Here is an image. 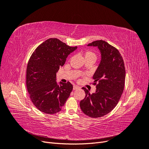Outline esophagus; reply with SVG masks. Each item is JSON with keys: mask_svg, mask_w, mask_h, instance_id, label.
Returning a JSON list of instances; mask_svg holds the SVG:
<instances>
[{"mask_svg": "<svg viewBox=\"0 0 149 149\" xmlns=\"http://www.w3.org/2000/svg\"><path fill=\"white\" fill-rule=\"evenodd\" d=\"M79 86H76V85L73 86V90L78 89H79Z\"/></svg>", "mask_w": 149, "mask_h": 149, "instance_id": "1", "label": "esophagus"}]
</instances>
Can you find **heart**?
I'll return each mask as SVG.
<instances>
[{
	"label": "heart",
	"mask_w": 149,
	"mask_h": 149,
	"mask_svg": "<svg viewBox=\"0 0 149 149\" xmlns=\"http://www.w3.org/2000/svg\"><path fill=\"white\" fill-rule=\"evenodd\" d=\"M84 60L94 59V60H96V56L95 55V53L91 52V51L86 52L84 53Z\"/></svg>",
	"instance_id": "b5f03b06"
}]
</instances>
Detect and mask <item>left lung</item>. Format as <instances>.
Listing matches in <instances>:
<instances>
[{"label": "left lung", "instance_id": "obj_1", "mask_svg": "<svg viewBox=\"0 0 149 149\" xmlns=\"http://www.w3.org/2000/svg\"><path fill=\"white\" fill-rule=\"evenodd\" d=\"M88 46L97 47L101 61L93 75L96 92L91 94L85 88L86 96L80 101L81 109L91 118L107 114L118 103L124 88L125 70L120 53L115 47L104 40H97Z\"/></svg>", "mask_w": 149, "mask_h": 149}]
</instances>
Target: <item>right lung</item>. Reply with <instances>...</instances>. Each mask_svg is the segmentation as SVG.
<instances>
[{"label":"right lung","mask_w":149,"mask_h":149,"mask_svg":"<svg viewBox=\"0 0 149 149\" xmlns=\"http://www.w3.org/2000/svg\"><path fill=\"white\" fill-rule=\"evenodd\" d=\"M77 47L49 38L36 48L26 68V84L30 100L38 110L52 114L60 112L73 89L70 82H56V73Z\"/></svg>","instance_id":"add662e5"}]
</instances>
